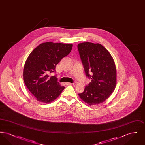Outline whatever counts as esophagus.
<instances>
[{"label": "esophagus", "mask_w": 145, "mask_h": 145, "mask_svg": "<svg viewBox=\"0 0 145 145\" xmlns=\"http://www.w3.org/2000/svg\"><path fill=\"white\" fill-rule=\"evenodd\" d=\"M65 84H66V85H72V84H73V83H65Z\"/></svg>", "instance_id": "esophagus-1"}]
</instances>
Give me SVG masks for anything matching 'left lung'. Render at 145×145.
Listing matches in <instances>:
<instances>
[{"label":"left lung","mask_w":145,"mask_h":145,"mask_svg":"<svg viewBox=\"0 0 145 145\" xmlns=\"http://www.w3.org/2000/svg\"><path fill=\"white\" fill-rule=\"evenodd\" d=\"M78 49L86 75L91 82L78 95L89 105L102 103L108 99L116 85V69L109 51L99 43L83 42Z\"/></svg>","instance_id":"left-lung-1"}]
</instances>
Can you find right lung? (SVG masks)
<instances>
[{
  "label": "right lung",
  "instance_id": "1",
  "mask_svg": "<svg viewBox=\"0 0 145 145\" xmlns=\"http://www.w3.org/2000/svg\"><path fill=\"white\" fill-rule=\"evenodd\" d=\"M72 47V44L48 42L39 45L29 55L24 66L23 80L37 101L50 103L64 90L55 76L48 74L55 72L56 65L69 54Z\"/></svg>",
  "mask_w": 145,
  "mask_h": 145
}]
</instances>
